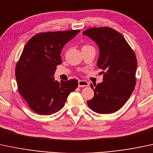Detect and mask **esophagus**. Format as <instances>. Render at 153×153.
I'll return each instance as SVG.
<instances>
[{
  "mask_svg": "<svg viewBox=\"0 0 153 153\" xmlns=\"http://www.w3.org/2000/svg\"><path fill=\"white\" fill-rule=\"evenodd\" d=\"M78 86L79 87H87V86H89V82L85 81V80H79L78 82Z\"/></svg>",
  "mask_w": 153,
  "mask_h": 153,
  "instance_id": "obj_1",
  "label": "esophagus"
}]
</instances>
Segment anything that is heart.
<instances>
[{
    "label": "heart",
    "instance_id": "obj_1",
    "mask_svg": "<svg viewBox=\"0 0 153 153\" xmlns=\"http://www.w3.org/2000/svg\"><path fill=\"white\" fill-rule=\"evenodd\" d=\"M87 46H90V45H84L83 47H87Z\"/></svg>",
    "mask_w": 153,
    "mask_h": 153
}]
</instances>
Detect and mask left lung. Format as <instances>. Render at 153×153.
<instances>
[{
	"mask_svg": "<svg viewBox=\"0 0 153 153\" xmlns=\"http://www.w3.org/2000/svg\"><path fill=\"white\" fill-rule=\"evenodd\" d=\"M83 34L98 45L97 65L104 74L103 82L91 84L95 95L87 105L98 114H112L122 107L134 90L136 56L123 36L111 27L90 28Z\"/></svg>",
	"mask_w": 153,
	"mask_h": 153,
	"instance_id": "obj_1",
	"label": "left lung"
}]
</instances>
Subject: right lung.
Listing matches in <instances>:
<instances>
[{
  "mask_svg": "<svg viewBox=\"0 0 153 153\" xmlns=\"http://www.w3.org/2000/svg\"><path fill=\"white\" fill-rule=\"evenodd\" d=\"M80 31L40 32L25 45L17 61L15 76L19 94L34 112L51 115L64 106L67 97L78 87L76 79L55 81L54 74L61 64L63 46Z\"/></svg>",
  "mask_w": 153,
  "mask_h": 153,
  "instance_id": "obj_1",
  "label": "right lung"
}]
</instances>
